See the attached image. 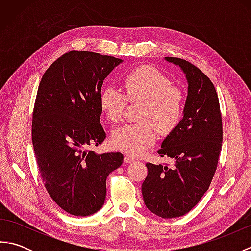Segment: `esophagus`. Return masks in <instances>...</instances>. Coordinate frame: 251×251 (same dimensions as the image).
Here are the masks:
<instances>
[{
	"instance_id": "obj_1",
	"label": "esophagus",
	"mask_w": 251,
	"mask_h": 251,
	"mask_svg": "<svg viewBox=\"0 0 251 251\" xmlns=\"http://www.w3.org/2000/svg\"><path fill=\"white\" fill-rule=\"evenodd\" d=\"M124 161H125V163H127V164H132V163L136 162V159L132 158V157L129 156V155H125Z\"/></svg>"
}]
</instances>
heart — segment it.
Wrapping results in <instances>:
<instances>
[{
    "label": "heart",
    "mask_w": 251,
    "mask_h": 251,
    "mask_svg": "<svg viewBox=\"0 0 251 251\" xmlns=\"http://www.w3.org/2000/svg\"><path fill=\"white\" fill-rule=\"evenodd\" d=\"M124 93L113 86L101 90L99 104L112 123L121 122L128 101H142L139 123L126 124L113 130L111 143L117 150L131 156L145 153L159 134L172 132L182 119L185 95L182 89L172 85L170 78L151 66L138 67L122 79Z\"/></svg>",
    "instance_id": "1"
}]
</instances>
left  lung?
Returning a JSON list of instances; mask_svg holds the SVG:
<instances>
[{"mask_svg": "<svg viewBox=\"0 0 251 251\" xmlns=\"http://www.w3.org/2000/svg\"><path fill=\"white\" fill-rule=\"evenodd\" d=\"M179 66L188 79L183 119L157 153L174 165L148 163L141 191L148 209L170 219L188 214L209 189L222 147V117L214 84L191 62L165 57Z\"/></svg>", "mask_w": 251, "mask_h": 251, "instance_id": "1", "label": "left lung"}]
</instances>
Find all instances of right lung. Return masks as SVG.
I'll use <instances>...</instances> for the list:
<instances>
[{"label":"right lung","instance_id":"obj_1","mask_svg":"<svg viewBox=\"0 0 251 251\" xmlns=\"http://www.w3.org/2000/svg\"><path fill=\"white\" fill-rule=\"evenodd\" d=\"M92 51L71 50L42 76L32 116V143L45 189L68 214L86 217L105 200V181L122 153L96 154L101 145L99 96L103 79L122 62Z\"/></svg>","mask_w":251,"mask_h":251}]
</instances>
